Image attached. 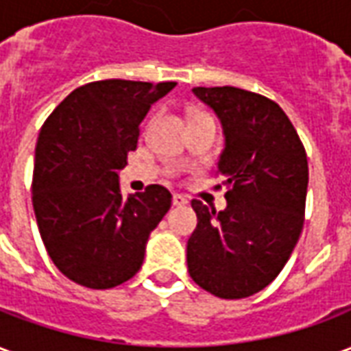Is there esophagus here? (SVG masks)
Returning <instances> with one entry per match:
<instances>
[{"instance_id":"1","label":"esophagus","mask_w":351,"mask_h":351,"mask_svg":"<svg viewBox=\"0 0 351 351\" xmlns=\"http://www.w3.org/2000/svg\"><path fill=\"white\" fill-rule=\"evenodd\" d=\"M173 205L175 206L188 205V199L184 197V195H180V193H175V195H173Z\"/></svg>"}]
</instances>
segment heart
Here are the masks:
<instances>
[{
	"mask_svg": "<svg viewBox=\"0 0 351 351\" xmlns=\"http://www.w3.org/2000/svg\"><path fill=\"white\" fill-rule=\"evenodd\" d=\"M197 116H208V114H205V112H199V114H195L193 118H197Z\"/></svg>",
	"mask_w": 351,
	"mask_h": 351,
	"instance_id": "heart-1",
	"label": "heart"
}]
</instances>
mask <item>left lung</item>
Returning <instances> with one entry per match:
<instances>
[{
  "label": "left lung",
  "mask_w": 351,
  "mask_h": 351,
  "mask_svg": "<svg viewBox=\"0 0 351 351\" xmlns=\"http://www.w3.org/2000/svg\"><path fill=\"white\" fill-rule=\"evenodd\" d=\"M226 135L218 173L228 208L193 199L197 228L186 248L191 280L221 299L258 293L284 269L304 223L308 161L286 112L265 95L233 86L193 88Z\"/></svg>",
  "instance_id": "left-lung-1"
}]
</instances>
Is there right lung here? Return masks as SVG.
I'll return each instance as SVG.
<instances>
[{
    "mask_svg": "<svg viewBox=\"0 0 351 351\" xmlns=\"http://www.w3.org/2000/svg\"><path fill=\"white\" fill-rule=\"evenodd\" d=\"M176 82L108 79L73 90L45 120L35 146L32 203L58 271L108 289L133 278L146 241L171 208L160 184L125 199L118 171L137 148L138 125Z\"/></svg>",
    "mask_w": 351,
    "mask_h": 351,
    "instance_id": "add662e5",
    "label": "right lung"
}]
</instances>
